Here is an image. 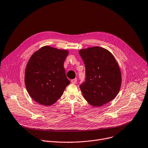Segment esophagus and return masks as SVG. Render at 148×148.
I'll use <instances>...</instances> for the list:
<instances>
[{
    "label": "esophagus",
    "instance_id": "1",
    "mask_svg": "<svg viewBox=\"0 0 148 148\" xmlns=\"http://www.w3.org/2000/svg\"><path fill=\"white\" fill-rule=\"evenodd\" d=\"M71 82L73 84H75L77 83V79H73L71 80Z\"/></svg>",
    "mask_w": 148,
    "mask_h": 148
}]
</instances>
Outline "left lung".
<instances>
[{
    "mask_svg": "<svg viewBox=\"0 0 148 148\" xmlns=\"http://www.w3.org/2000/svg\"><path fill=\"white\" fill-rule=\"evenodd\" d=\"M86 68V80L80 88L91 106H101L113 99L119 92L122 77L118 62L106 49L93 47L80 50Z\"/></svg>",
    "mask_w": 148,
    "mask_h": 148,
    "instance_id": "left-lung-1",
    "label": "left lung"
}]
</instances>
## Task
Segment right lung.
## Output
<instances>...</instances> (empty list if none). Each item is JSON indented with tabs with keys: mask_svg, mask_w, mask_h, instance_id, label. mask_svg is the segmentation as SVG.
Here are the masks:
<instances>
[{
	"mask_svg": "<svg viewBox=\"0 0 148 148\" xmlns=\"http://www.w3.org/2000/svg\"><path fill=\"white\" fill-rule=\"evenodd\" d=\"M69 51L44 46L30 58L25 69V83L29 95L41 105L55 103L70 83L64 63Z\"/></svg>",
	"mask_w": 148,
	"mask_h": 148,
	"instance_id": "add662e5",
	"label": "right lung"
}]
</instances>
